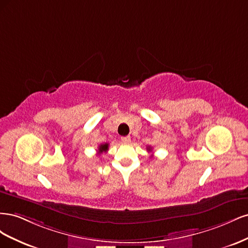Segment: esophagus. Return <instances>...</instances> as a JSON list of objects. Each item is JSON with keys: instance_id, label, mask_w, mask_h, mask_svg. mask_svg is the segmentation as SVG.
Returning <instances> with one entry per match:
<instances>
[{"instance_id": "esophagus-1", "label": "esophagus", "mask_w": 248, "mask_h": 248, "mask_svg": "<svg viewBox=\"0 0 248 248\" xmlns=\"http://www.w3.org/2000/svg\"><path fill=\"white\" fill-rule=\"evenodd\" d=\"M121 140L123 144H128V142L130 141V137H122Z\"/></svg>"}]
</instances>
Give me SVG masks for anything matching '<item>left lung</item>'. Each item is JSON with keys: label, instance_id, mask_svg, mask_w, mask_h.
Here are the masks:
<instances>
[{"label": "left lung", "instance_id": "obj_1", "mask_svg": "<svg viewBox=\"0 0 248 248\" xmlns=\"http://www.w3.org/2000/svg\"><path fill=\"white\" fill-rule=\"evenodd\" d=\"M147 150H148L149 152H151V150H152V149H151V147H148V148H147Z\"/></svg>", "mask_w": 248, "mask_h": 248}]
</instances>
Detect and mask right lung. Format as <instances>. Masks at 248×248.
<instances>
[{
	"label": "right lung",
	"instance_id": "1",
	"mask_svg": "<svg viewBox=\"0 0 248 248\" xmlns=\"http://www.w3.org/2000/svg\"><path fill=\"white\" fill-rule=\"evenodd\" d=\"M108 150V142H106V144H101L98 148V154H101L103 152H107Z\"/></svg>",
	"mask_w": 248,
	"mask_h": 248
}]
</instances>
